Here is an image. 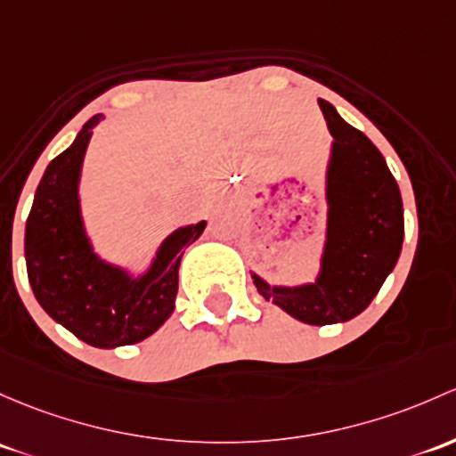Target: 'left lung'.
I'll return each instance as SVG.
<instances>
[{"label":"left lung","instance_id":"left-lung-1","mask_svg":"<svg viewBox=\"0 0 456 456\" xmlns=\"http://www.w3.org/2000/svg\"><path fill=\"white\" fill-rule=\"evenodd\" d=\"M330 133L328 240L314 284L268 286L253 275L257 290L308 325L343 323L371 304L395 266L404 240L402 196L385 157L365 133L319 100Z\"/></svg>","mask_w":456,"mask_h":456}]
</instances>
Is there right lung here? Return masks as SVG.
<instances>
[{
	"label": "right lung",
	"instance_id": "right-lung-1",
	"mask_svg": "<svg viewBox=\"0 0 456 456\" xmlns=\"http://www.w3.org/2000/svg\"><path fill=\"white\" fill-rule=\"evenodd\" d=\"M95 115L74 143L43 172L26 220V266L32 292L56 323L94 347L140 343L166 323L179 290L183 248L203 233L205 220L176 229L142 277L100 260L80 216L78 181Z\"/></svg>",
	"mask_w": 456,
	"mask_h": 456
}]
</instances>
